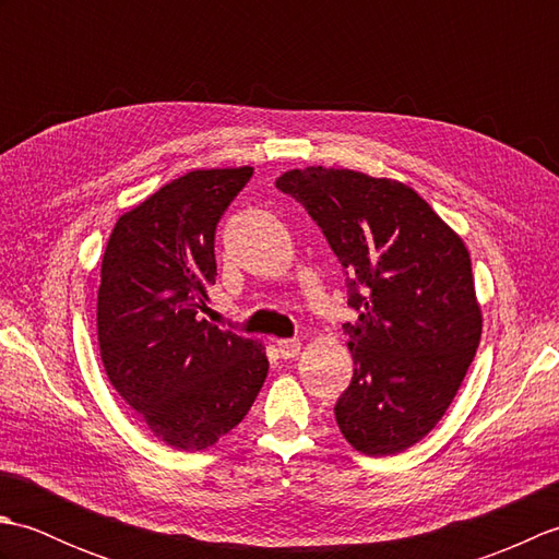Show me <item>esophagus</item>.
<instances>
[{
	"instance_id": "obj_1",
	"label": "esophagus",
	"mask_w": 559,
	"mask_h": 559,
	"mask_svg": "<svg viewBox=\"0 0 559 559\" xmlns=\"http://www.w3.org/2000/svg\"><path fill=\"white\" fill-rule=\"evenodd\" d=\"M276 346H278L281 358L283 360H290V358H295V355L300 353L302 343L298 338H281V341H276Z\"/></svg>"
}]
</instances>
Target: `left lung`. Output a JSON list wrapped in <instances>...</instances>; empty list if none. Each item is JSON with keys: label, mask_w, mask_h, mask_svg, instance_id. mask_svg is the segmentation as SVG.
Wrapping results in <instances>:
<instances>
[{"label": "left lung", "mask_w": 559, "mask_h": 559, "mask_svg": "<svg viewBox=\"0 0 559 559\" xmlns=\"http://www.w3.org/2000/svg\"><path fill=\"white\" fill-rule=\"evenodd\" d=\"M276 187L300 201L346 271L355 324L343 437L367 456L413 447L442 420L476 358L483 314L468 249L408 185L312 165Z\"/></svg>", "instance_id": "obj_1"}]
</instances>
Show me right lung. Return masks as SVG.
I'll return each mask as SVG.
<instances>
[{
	"mask_svg": "<svg viewBox=\"0 0 559 559\" xmlns=\"http://www.w3.org/2000/svg\"><path fill=\"white\" fill-rule=\"evenodd\" d=\"M254 168L192 170L115 223L98 288L110 384L160 442L201 451L240 423L269 372L261 343L201 319L216 225Z\"/></svg>",
	"mask_w": 559,
	"mask_h": 559,
	"instance_id": "add662e5",
	"label": "right lung"
}]
</instances>
